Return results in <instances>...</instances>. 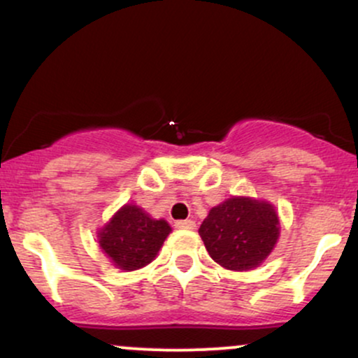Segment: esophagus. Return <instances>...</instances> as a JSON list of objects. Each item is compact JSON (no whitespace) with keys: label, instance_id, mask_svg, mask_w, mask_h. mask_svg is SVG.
Listing matches in <instances>:
<instances>
[{"label":"esophagus","instance_id":"1","mask_svg":"<svg viewBox=\"0 0 358 358\" xmlns=\"http://www.w3.org/2000/svg\"><path fill=\"white\" fill-rule=\"evenodd\" d=\"M175 227L180 229V231H193L195 229V222L187 219V220H176Z\"/></svg>","mask_w":358,"mask_h":358}]
</instances>
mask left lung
<instances>
[{
    "instance_id": "1",
    "label": "left lung",
    "mask_w": 358,
    "mask_h": 358,
    "mask_svg": "<svg viewBox=\"0 0 358 358\" xmlns=\"http://www.w3.org/2000/svg\"><path fill=\"white\" fill-rule=\"evenodd\" d=\"M276 207L268 200L231 196L212 207L199 234L210 257L231 271L256 269L279 239Z\"/></svg>"
}]
</instances>
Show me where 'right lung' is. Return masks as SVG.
<instances>
[{
  "instance_id": "1",
  "label": "right lung",
  "mask_w": 358,
  "mask_h": 358,
  "mask_svg": "<svg viewBox=\"0 0 358 358\" xmlns=\"http://www.w3.org/2000/svg\"><path fill=\"white\" fill-rule=\"evenodd\" d=\"M170 232L165 219L156 220L138 205L126 203L97 231V242L117 269L129 273L155 261Z\"/></svg>"
}]
</instances>
